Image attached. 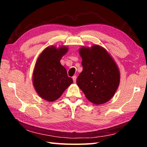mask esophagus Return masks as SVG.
Returning <instances> with one entry per match:
<instances>
[{"label": "esophagus", "instance_id": "obj_1", "mask_svg": "<svg viewBox=\"0 0 147 147\" xmlns=\"http://www.w3.org/2000/svg\"><path fill=\"white\" fill-rule=\"evenodd\" d=\"M73 82L74 83L76 82V76H73Z\"/></svg>", "mask_w": 147, "mask_h": 147}]
</instances>
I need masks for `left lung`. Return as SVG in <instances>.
<instances>
[{"mask_svg": "<svg viewBox=\"0 0 147 147\" xmlns=\"http://www.w3.org/2000/svg\"><path fill=\"white\" fill-rule=\"evenodd\" d=\"M83 70L77 86L93 104L100 105L113 97L120 84V71L113 57L98 45L82 46L78 50Z\"/></svg>", "mask_w": 147, "mask_h": 147, "instance_id": "1", "label": "left lung"}]
</instances>
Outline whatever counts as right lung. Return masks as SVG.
Returning a JSON list of instances; mask_svg holds the SVG:
<instances>
[{"label": "right lung", "instance_id": "right-lung-1", "mask_svg": "<svg viewBox=\"0 0 147 147\" xmlns=\"http://www.w3.org/2000/svg\"><path fill=\"white\" fill-rule=\"evenodd\" d=\"M68 51L67 46H49L37 59L32 74V83L36 93L44 100H56L73 82L60 63L61 58Z\"/></svg>", "mask_w": 147, "mask_h": 147}]
</instances>
